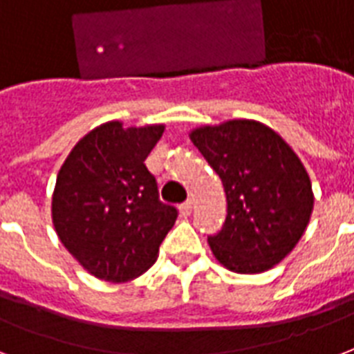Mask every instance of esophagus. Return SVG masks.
<instances>
[{"label": "esophagus", "mask_w": 354, "mask_h": 354, "mask_svg": "<svg viewBox=\"0 0 354 354\" xmlns=\"http://www.w3.org/2000/svg\"><path fill=\"white\" fill-rule=\"evenodd\" d=\"M191 212H193V202L191 201H187L185 204H182V206H180V213H182L183 217H189V215H191Z\"/></svg>", "instance_id": "1"}]
</instances>
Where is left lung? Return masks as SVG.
Instances as JSON below:
<instances>
[{
    "label": "left lung",
    "mask_w": 354,
    "mask_h": 354,
    "mask_svg": "<svg viewBox=\"0 0 354 354\" xmlns=\"http://www.w3.org/2000/svg\"><path fill=\"white\" fill-rule=\"evenodd\" d=\"M189 139L225 185V226L207 237L215 260L239 274L273 269L312 217L314 191L303 161L274 129L250 118L198 126Z\"/></svg>",
    "instance_id": "obj_1"
}]
</instances>
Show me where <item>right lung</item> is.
I'll return each mask as SVG.
<instances>
[{
    "label": "right lung",
    "mask_w": 354,
    "mask_h": 354,
    "mask_svg": "<svg viewBox=\"0 0 354 354\" xmlns=\"http://www.w3.org/2000/svg\"><path fill=\"white\" fill-rule=\"evenodd\" d=\"M163 131L165 124H100L59 169L51 223L64 249L96 279L118 284L147 273L176 223V209L159 202L145 165Z\"/></svg>",
    "instance_id": "obj_1"
}]
</instances>
